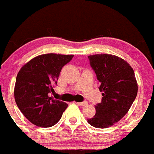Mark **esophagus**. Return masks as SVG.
<instances>
[{"mask_svg":"<svg viewBox=\"0 0 154 154\" xmlns=\"http://www.w3.org/2000/svg\"><path fill=\"white\" fill-rule=\"evenodd\" d=\"M77 104L80 106H85L88 104V102H87V101H84V102H77Z\"/></svg>","mask_w":154,"mask_h":154,"instance_id":"esophagus-1","label":"esophagus"}]
</instances>
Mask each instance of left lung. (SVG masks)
<instances>
[{
  "instance_id": "8db88e82",
  "label": "left lung",
  "mask_w": 154,
  "mask_h": 154,
  "mask_svg": "<svg viewBox=\"0 0 154 154\" xmlns=\"http://www.w3.org/2000/svg\"><path fill=\"white\" fill-rule=\"evenodd\" d=\"M102 92L101 103L95 106L96 115L88 122L97 128H107L128 112L138 93V84L129 63L117 56L101 54L88 56Z\"/></svg>"
}]
</instances>
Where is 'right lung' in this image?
I'll return each mask as SVG.
<instances>
[{
	"instance_id": "1",
	"label": "right lung",
	"mask_w": 154,
	"mask_h": 154,
	"mask_svg": "<svg viewBox=\"0 0 154 154\" xmlns=\"http://www.w3.org/2000/svg\"><path fill=\"white\" fill-rule=\"evenodd\" d=\"M73 55L47 54L34 57L26 63L16 76L15 100L23 116L35 126L55 125L68 106L50 96L62 67Z\"/></svg>"
}]
</instances>
